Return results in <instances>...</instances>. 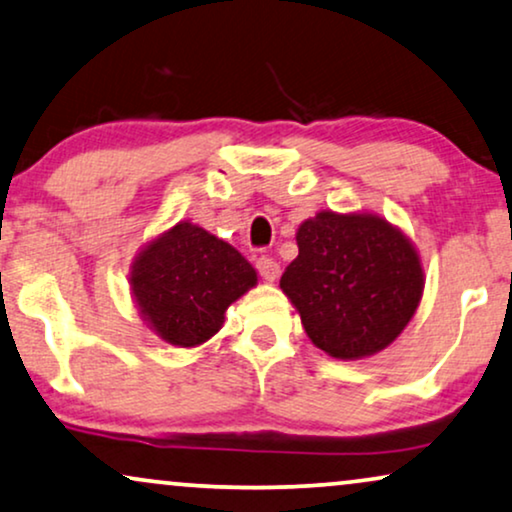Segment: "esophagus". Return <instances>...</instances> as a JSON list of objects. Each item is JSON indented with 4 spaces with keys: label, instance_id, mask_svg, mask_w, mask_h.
I'll return each instance as SVG.
<instances>
[{
    "label": "esophagus",
    "instance_id": "esophagus-1",
    "mask_svg": "<svg viewBox=\"0 0 512 512\" xmlns=\"http://www.w3.org/2000/svg\"><path fill=\"white\" fill-rule=\"evenodd\" d=\"M256 268H258V275H261L265 282H275V279L279 277V263L272 256L258 258Z\"/></svg>",
    "mask_w": 512,
    "mask_h": 512
}]
</instances>
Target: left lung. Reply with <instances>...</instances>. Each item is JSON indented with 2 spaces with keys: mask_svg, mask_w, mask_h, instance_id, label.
<instances>
[{
  "mask_svg": "<svg viewBox=\"0 0 512 512\" xmlns=\"http://www.w3.org/2000/svg\"><path fill=\"white\" fill-rule=\"evenodd\" d=\"M296 240L298 258L279 286L314 345L335 359H361L394 342L424 286L405 235L380 216L321 212Z\"/></svg>",
  "mask_w": 512,
  "mask_h": 512,
  "instance_id": "left-lung-1",
  "label": "left lung"
}]
</instances>
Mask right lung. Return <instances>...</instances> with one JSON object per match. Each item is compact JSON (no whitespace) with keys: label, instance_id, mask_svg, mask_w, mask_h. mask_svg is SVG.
<instances>
[{"label":"right lung","instance_id":"1","mask_svg":"<svg viewBox=\"0 0 512 512\" xmlns=\"http://www.w3.org/2000/svg\"><path fill=\"white\" fill-rule=\"evenodd\" d=\"M130 284L160 338L195 347L219 331L228 305L256 284V270L230 244L181 221L139 254Z\"/></svg>","mask_w":512,"mask_h":512}]
</instances>
